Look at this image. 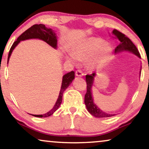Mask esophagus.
<instances>
[{
  "label": "esophagus",
  "instance_id": "esophagus-1",
  "mask_svg": "<svg viewBox=\"0 0 149 149\" xmlns=\"http://www.w3.org/2000/svg\"><path fill=\"white\" fill-rule=\"evenodd\" d=\"M75 74H76L77 77H83L84 74H83V72L80 70H78L76 71V72H75Z\"/></svg>",
  "mask_w": 149,
  "mask_h": 149
}]
</instances>
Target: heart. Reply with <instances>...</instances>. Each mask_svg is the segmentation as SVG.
<instances>
[{
  "label": "heart",
  "instance_id": "b5f03b06",
  "mask_svg": "<svg viewBox=\"0 0 149 149\" xmlns=\"http://www.w3.org/2000/svg\"><path fill=\"white\" fill-rule=\"evenodd\" d=\"M113 52L111 45L100 37H89L79 41L72 47V52L66 54L67 60L74 64L80 60L90 58L88 63L89 68L95 66V61H103L107 59Z\"/></svg>",
  "mask_w": 149,
  "mask_h": 149
}]
</instances>
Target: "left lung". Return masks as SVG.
<instances>
[{
  "label": "left lung",
  "mask_w": 149,
  "mask_h": 149,
  "mask_svg": "<svg viewBox=\"0 0 149 149\" xmlns=\"http://www.w3.org/2000/svg\"><path fill=\"white\" fill-rule=\"evenodd\" d=\"M112 34H113V36H115L113 38H118L120 41L119 45L115 48V54L124 52H127L132 53V54H134L135 56H138V58H140V53L138 52V49L136 48L135 45L125 34H123V33H121V32H120L117 30H113V32H112ZM141 68L142 66H140V73H141ZM95 75H96V74L94 72L90 75H86V77H85V79H86L87 82V93L85 95V104L86 106L87 111H88V112L91 115H92L95 117L97 118L110 117L115 116V114H109L103 111L102 110L100 109L95 104L94 101H93L92 94V86Z\"/></svg>",
  "instance_id": "obj_1"
}]
</instances>
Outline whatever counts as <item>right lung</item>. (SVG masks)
Masks as SVG:
<instances>
[{"instance_id": "add662e5", "label": "right lung", "mask_w": 149, "mask_h": 149, "mask_svg": "<svg viewBox=\"0 0 149 149\" xmlns=\"http://www.w3.org/2000/svg\"><path fill=\"white\" fill-rule=\"evenodd\" d=\"M32 38H37L43 40L46 42L48 45H49L53 48L56 49L58 48V36L56 35V33L54 32V30L52 28H49L46 27L44 24H35L31 26L30 28H28L27 30H26L24 33H22L19 37L17 38V40L13 42V45L11 46L10 49L9 56L7 59V64L9 63V58L11 56L12 52L15 48V47L22 40H25L28 39H32ZM75 73L74 71H71L70 72L65 74L62 77V85H61V89L59 93V96L57 99V101L55 105L54 106L52 109H51L49 111L43 115H31L32 116L36 117H48L53 115L57 110L59 109L60 106L62 102V95L64 91L68 88L70 83L72 82V81L74 79Z\"/></svg>"}]
</instances>
